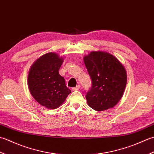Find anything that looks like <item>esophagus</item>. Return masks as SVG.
Instances as JSON below:
<instances>
[{
	"label": "esophagus",
	"instance_id": "obj_1",
	"mask_svg": "<svg viewBox=\"0 0 154 154\" xmlns=\"http://www.w3.org/2000/svg\"><path fill=\"white\" fill-rule=\"evenodd\" d=\"M80 85H79V84H78V85H77L76 87H74V88H72V90H78V89H80Z\"/></svg>",
	"mask_w": 154,
	"mask_h": 154
}]
</instances>
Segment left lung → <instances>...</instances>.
<instances>
[{
	"instance_id": "obj_1",
	"label": "left lung",
	"mask_w": 154,
	"mask_h": 154,
	"mask_svg": "<svg viewBox=\"0 0 154 154\" xmlns=\"http://www.w3.org/2000/svg\"><path fill=\"white\" fill-rule=\"evenodd\" d=\"M92 80L86 94L88 104L97 111H103L117 104L123 96L127 82L124 66L114 56L103 51H92L84 57Z\"/></svg>"
}]
</instances>
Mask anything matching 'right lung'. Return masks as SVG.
I'll list each match as a JSON object with an SVG mask.
<instances>
[{
  "mask_svg": "<svg viewBox=\"0 0 154 154\" xmlns=\"http://www.w3.org/2000/svg\"><path fill=\"white\" fill-rule=\"evenodd\" d=\"M63 61V58L56 53L48 52L38 58L30 68V92L36 102L46 108H58L71 93L64 78L58 72Z\"/></svg>",
  "mask_w": 154,
  "mask_h": 154,
  "instance_id": "obj_1",
  "label": "right lung"
}]
</instances>
